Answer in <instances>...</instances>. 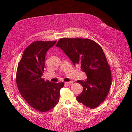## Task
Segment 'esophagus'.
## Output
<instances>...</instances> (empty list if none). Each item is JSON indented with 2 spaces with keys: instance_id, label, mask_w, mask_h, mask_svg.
I'll use <instances>...</instances> for the list:
<instances>
[{
  "instance_id": "34e87169",
  "label": "esophagus",
  "mask_w": 132,
  "mask_h": 132,
  "mask_svg": "<svg viewBox=\"0 0 132 132\" xmlns=\"http://www.w3.org/2000/svg\"><path fill=\"white\" fill-rule=\"evenodd\" d=\"M73 81H70V82H66V84L68 86H71L73 84Z\"/></svg>"
}]
</instances>
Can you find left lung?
<instances>
[{"mask_svg": "<svg viewBox=\"0 0 132 132\" xmlns=\"http://www.w3.org/2000/svg\"><path fill=\"white\" fill-rule=\"evenodd\" d=\"M56 46L87 75L85 80L77 81L83 91L77 100L91 109L98 107L106 98L112 82L110 67L101 47L92 39L80 38H61Z\"/></svg>", "mask_w": 132, "mask_h": 132, "instance_id": "left-lung-1", "label": "left lung"}]
</instances>
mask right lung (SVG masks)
Listing matches in <instances>:
<instances>
[{
  "label": "right lung",
  "mask_w": 132,
  "mask_h": 132,
  "mask_svg": "<svg viewBox=\"0 0 132 132\" xmlns=\"http://www.w3.org/2000/svg\"><path fill=\"white\" fill-rule=\"evenodd\" d=\"M56 42L36 41L31 43L23 51L18 65L16 82L20 93L30 106L42 112L57 104L60 90L64 85L41 78L46 68V54Z\"/></svg>",
  "instance_id": "right-lung-1"
}]
</instances>
